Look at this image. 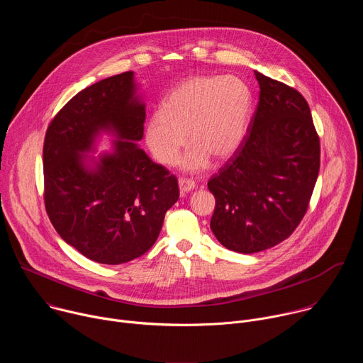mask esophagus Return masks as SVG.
I'll return each instance as SVG.
<instances>
[{
    "mask_svg": "<svg viewBox=\"0 0 363 363\" xmlns=\"http://www.w3.org/2000/svg\"><path fill=\"white\" fill-rule=\"evenodd\" d=\"M178 185H179L181 192H189L196 186V184L192 179H188V178H179Z\"/></svg>",
    "mask_w": 363,
    "mask_h": 363,
    "instance_id": "obj_1",
    "label": "esophagus"
}]
</instances>
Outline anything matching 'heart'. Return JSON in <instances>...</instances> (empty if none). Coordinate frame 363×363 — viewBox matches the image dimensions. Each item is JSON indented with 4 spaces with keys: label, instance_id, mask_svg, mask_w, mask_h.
Segmentation results:
<instances>
[{
    "label": "heart",
    "instance_id": "obj_1",
    "mask_svg": "<svg viewBox=\"0 0 363 363\" xmlns=\"http://www.w3.org/2000/svg\"><path fill=\"white\" fill-rule=\"evenodd\" d=\"M251 108L247 84L234 76H195L181 82L167 96L162 111L146 125V143L153 158L174 165L188 139L185 171L208 167L211 157L227 160L240 146Z\"/></svg>",
    "mask_w": 363,
    "mask_h": 363
}]
</instances>
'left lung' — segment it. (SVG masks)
<instances>
[{"label": "left lung", "mask_w": 363, "mask_h": 363, "mask_svg": "<svg viewBox=\"0 0 363 363\" xmlns=\"http://www.w3.org/2000/svg\"><path fill=\"white\" fill-rule=\"evenodd\" d=\"M260 84L248 132L208 181L211 230L228 250L251 254L281 242L303 220L320 168V142L306 99L254 72Z\"/></svg>", "instance_id": "8db88e82"}]
</instances>
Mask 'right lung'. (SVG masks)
Wrapping results in <instances>:
<instances>
[{
	"label": "right lung",
	"instance_id": "right-lung-1",
	"mask_svg": "<svg viewBox=\"0 0 363 363\" xmlns=\"http://www.w3.org/2000/svg\"><path fill=\"white\" fill-rule=\"evenodd\" d=\"M133 72L103 79L70 99L48 125L43 147L44 203L59 235L90 260L122 264L157 241L178 201L175 175L138 142L145 103ZM114 150L87 155L103 132Z\"/></svg>",
	"mask_w": 363,
	"mask_h": 363
}]
</instances>
